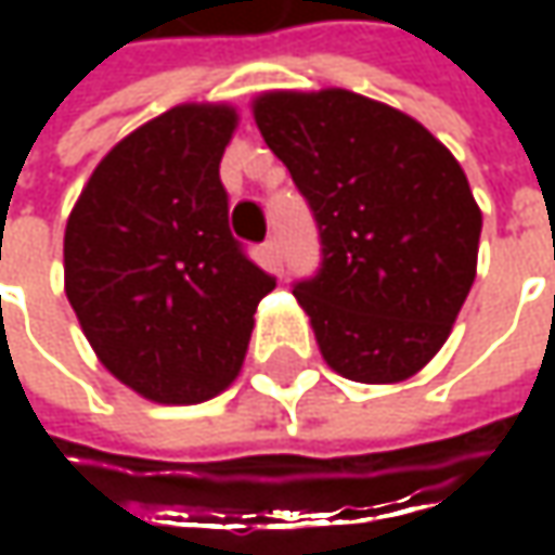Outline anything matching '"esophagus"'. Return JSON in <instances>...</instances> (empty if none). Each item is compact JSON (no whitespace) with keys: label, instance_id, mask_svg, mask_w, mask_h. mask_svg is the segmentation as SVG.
Returning a JSON list of instances; mask_svg holds the SVG:
<instances>
[{"label":"esophagus","instance_id":"obj_1","mask_svg":"<svg viewBox=\"0 0 555 555\" xmlns=\"http://www.w3.org/2000/svg\"><path fill=\"white\" fill-rule=\"evenodd\" d=\"M262 262H266V268H271V271H281V266H284V253H281V241H278V237H268L266 244H262Z\"/></svg>","mask_w":555,"mask_h":555}]
</instances>
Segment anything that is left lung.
Returning <instances> with one entry per match:
<instances>
[{
    "label": "left lung",
    "mask_w": 555,
    "mask_h": 555,
    "mask_svg": "<svg viewBox=\"0 0 555 555\" xmlns=\"http://www.w3.org/2000/svg\"><path fill=\"white\" fill-rule=\"evenodd\" d=\"M266 144L309 201L321 268L293 284L324 361L401 383L444 346L476 281L481 212L441 141L346 89L253 101Z\"/></svg>",
    "instance_id": "left-lung-1"
}]
</instances>
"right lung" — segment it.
Wrapping results in <instances>:
<instances>
[{
  "label": "right lung",
  "instance_id": "1",
  "mask_svg": "<svg viewBox=\"0 0 555 555\" xmlns=\"http://www.w3.org/2000/svg\"><path fill=\"white\" fill-rule=\"evenodd\" d=\"M228 104H179L98 163L64 231V289L101 364L151 401L201 404L244 364L274 289L228 228Z\"/></svg>",
  "mask_w": 555,
  "mask_h": 555
}]
</instances>
